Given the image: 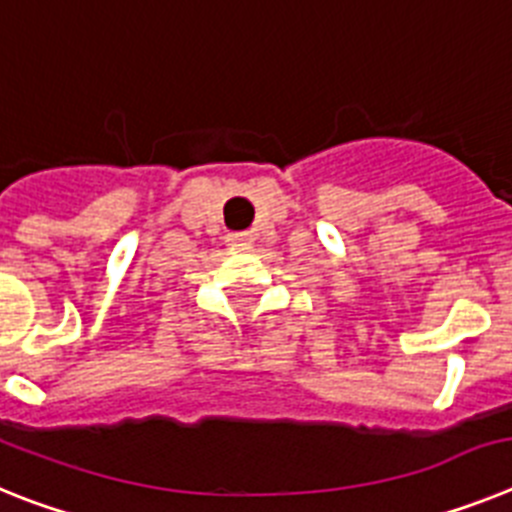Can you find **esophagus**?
Here are the masks:
<instances>
[{
	"label": "esophagus",
	"mask_w": 512,
	"mask_h": 512,
	"mask_svg": "<svg viewBox=\"0 0 512 512\" xmlns=\"http://www.w3.org/2000/svg\"><path fill=\"white\" fill-rule=\"evenodd\" d=\"M226 242H229V247L242 250V247H250L252 244V234L250 231H231V234H226Z\"/></svg>",
	"instance_id": "1"
}]
</instances>
